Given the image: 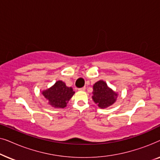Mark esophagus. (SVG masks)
<instances>
[{
    "instance_id": "34e87169",
    "label": "esophagus",
    "mask_w": 160,
    "mask_h": 160,
    "mask_svg": "<svg viewBox=\"0 0 160 160\" xmlns=\"http://www.w3.org/2000/svg\"><path fill=\"white\" fill-rule=\"evenodd\" d=\"M79 89L80 91H84L85 89H86V87H82V88H80V89Z\"/></svg>"
}]
</instances>
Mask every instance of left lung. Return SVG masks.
<instances>
[{
    "label": "left lung",
    "mask_w": 160,
    "mask_h": 160,
    "mask_svg": "<svg viewBox=\"0 0 160 160\" xmlns=\"http://www.w3.org/2000/svg\"><path fill=\"white\" fill-rule=\"evenodd\" d=\"M118 93L110 88L106 82L100 80L93 85L92 98L95 103L100 108H106L117 101Z\"/></svg>",
    "instance_id": "8db88e82"
}]
</instances>
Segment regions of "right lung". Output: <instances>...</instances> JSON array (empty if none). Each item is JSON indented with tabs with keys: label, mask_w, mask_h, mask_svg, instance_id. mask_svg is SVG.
Segmentation results:
<instances>
[{
	"label": "right lung",
	"mask_w": 160,
	"mask_h": 160,
	"mask_svg": "<svg viewBox=\"0 0 160 160\" xmlns=\"http://www.w3.org/2000/svg\"><path fill=\"white\" fill-rule=\"evenodd\" d=\"M75 92L72 87L66 86L65 83L59 80L47 89L41 92L43 97L47 100L48 104L55 108H63L73 97Z\"/></svg>",
	"instance_id": "obj_1"
}]
</instances>
